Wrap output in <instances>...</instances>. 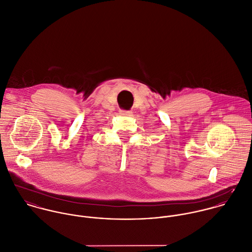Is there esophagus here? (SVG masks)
<instances>
[{"label":"esophagus","instance_id":"34e87169","mask_svg":"<svg viewBox=\"0 0 252 252\" xmlns=\"http://www.w3.org/2000/svg\"><path fill=\"white\" fill-rule=\"evenodd\" d=\"M121 112L123 115H126V116H131V114H132V112H130V111H121Z\"/></svg>","mask_w":252,"mask_h":252}]
</instances>
